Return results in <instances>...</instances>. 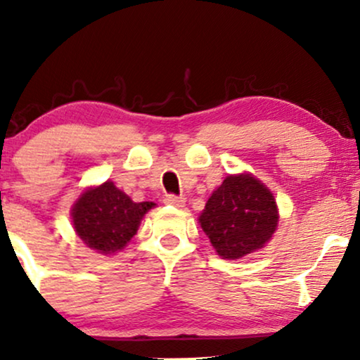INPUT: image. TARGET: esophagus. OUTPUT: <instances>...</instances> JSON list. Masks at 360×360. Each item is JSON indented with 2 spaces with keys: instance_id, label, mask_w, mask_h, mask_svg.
<instances>
[{
  "instance_id": "1",
  "label": "esophagus",
  "mask_w": 360,
  "mask_h": 360,
  "mask_svg": "<svg viewBox=\"0 0 360 360\" xmlns=\"http://www.w3.org/2000/svg\"><path fill=\"white\" fill-rule=\"evenodd\" d=\"M164 203L171 205V206H176V208H181V206H184L186 200H184L183 196H174V194H167V196L164 198Z\"/></svg>"
}]
</instances>
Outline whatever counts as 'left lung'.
<instances>
[{
  "mask_svg": "<svg viewBox=\"0 0 360 360\" xmlns=\"http://www.w3.org/2000/svg\"><path fill=\"white\" fill-rule=\"evenodd\" d=\"M198 220L217 254L235 260L271 240L279 214L271 189L243 172L229 176L214 189Z\"/></svg>",
  "mask_w": 360,
  "mask_h": 360,
  "instance_id": "8db88e82",
  "label": "left lung"
}]
</instances>
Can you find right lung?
<instances>
[{"label":"right lung","mask_w":360,"mask_h":360,"mask_svg":"<svg viewBox=\"0 0 360 360\" xmlns=\"http://www.w3.org/2000/svg\"><path fill=\"white\" fill-rule=\"evenodd\" d=\"M155 203H135L130 196L106 181L81 193L72 205V225L77 237L100 254L122 250L137 233L140 221Z\"/></svg>","instance_id":"1"}]
</instances>
